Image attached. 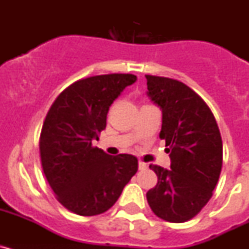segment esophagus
Wrapping results in <instances>:
<instances>
[{
	"mask_svg": "<svg viewBox=\"0 0 249 249\" xmlns=\"http://www.w3.org/2000/svg\"><path fill=\"white\" fill-rule=\"evenodd\" d=\"M138 168H140V169L147 168V164L144 163V162H142V160H140V162H138Z\"/></svg>",
	"mask_w": 249,
	"mask_h": 249,
	"instance_id": "1",
	"label": "esophagus"
}]
</instances>
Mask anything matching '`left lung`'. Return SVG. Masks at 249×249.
<instances>
[{
  "label": "left lung",
  "instance_id": "1",
  "mask_svg": "<svg viewBox=\"0 0 249 249\" xmlns=\"http://www.w3.org/2000/svg\"><path fill=\"white\" fill-rule=\"evenodd\" d=\"M147 96L162 111L160 140L171 169L149 164L158 182L147 192L151 210L167 222L190 221L207 204L222 169V138L210 107L188 86L147 74Z\"/></svg>",
  "mask_w": 249,
  "mask_h": 249
}]
</instances>
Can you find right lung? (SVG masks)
<instances>
[{
  "instance_id": "obj_1",
  "label": "right lung",
  "mask_w": 249,
  "mask_h": 249,
  "mask_svg": "<svg viewBox=\"0 0 249 249\" xmlns=\"http://www.w3.org/2000/svg\"><path fill=\"white\" fill-rule=\"evenodd\" d=\"M136 81L129 73L77 81L59 93L46 116L39 137L43 172L57 201L76 214L108 211L137 172L135 156H109L92 146L106 128L113 101Z\"/></svg>"
}]
</instances>
